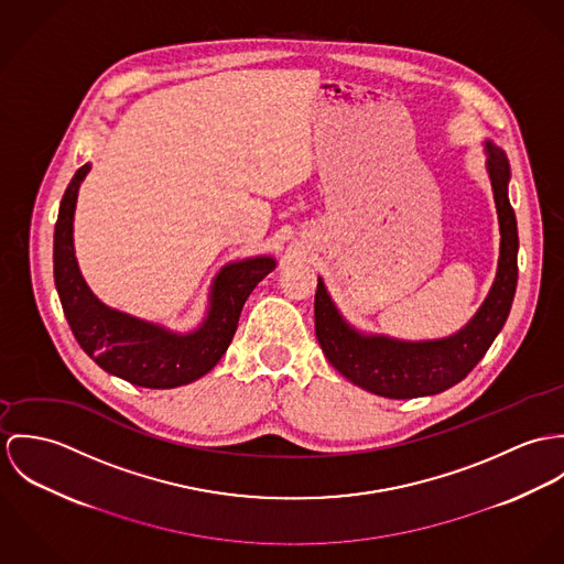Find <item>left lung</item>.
I'll return each mask as SVG.
<instances>
[{
    "label": "left lung",
    "instance_id": "left-lung-1",
    "mask_svg": "<svg viewBox=\"0 0 564 564\" xmlns=\"http://www.w3.org/2000/svg\"><path fill=\"white\" fill-rule=\"evenodd\" d=\"M487 171L500 218V261L494 288L478 313L458 333L433 341H400L384 335H366L352 328L330 301L324 281L315 290V335L328 364L350 382L382 398L404 400L435 395L469 375L510 313L517 290V218L508 200L510 166L506 153L485 142Z\"/></svg>",
    "mask_w": 564,
    "mask_h": 564
}]
</instances>
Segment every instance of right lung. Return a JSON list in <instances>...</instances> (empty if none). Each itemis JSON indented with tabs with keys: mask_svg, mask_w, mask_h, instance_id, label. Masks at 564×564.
I'll use <instances>...</instances> for the list:
<instances>
[{
	"mask_svg": "<svg viewBox=\"0 0 564 564\" xmlns=\"http://www.w3.org/2000/svg\"><path fill=\"white\" fill-rule=\"evenodd\" d=\"M88 171L90 164H84L73 175L54 231V279L66 322L82 350L108 375L149 389L188 384L207 375L227 352L247 299L254 285L274 270L276 261L272 257H251L225 265L214 279L207 317L186 335L117 312L90 292L73 251L77 189Z\"/></svg>",
	"mask_w": 564,
	"mask_h": 564,
	"instance_id": "obj_1",
	"label": "right lung"
}]
</instances>
